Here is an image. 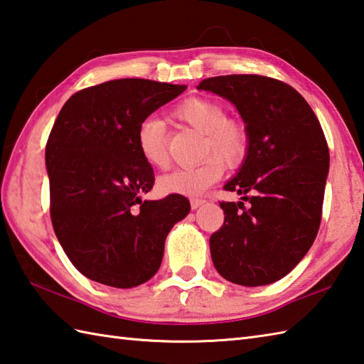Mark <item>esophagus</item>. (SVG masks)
<instances>
[{
	"label": "esophagus",
	"mask_w": 364,
	"mask_h": 364,
	"mask_svg": "<svg viewBox=\"0 0 364 364\" xmlns=\"http://www.w3.org/2000/svg\"><path fill=\"white\" fill-rule=\"evenodd\" d=\"M191 209H198V207H201L204 203H205V199H203V198H191Z\"/></svg>",
	"instance_id": "obj_1"
}]
</instances>
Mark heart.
Segmentation results:
<instances>
[{
    "mask_svg": "<svg viewBox=\"0 0 364 364\" xmlns=\"http://www.w3.org/2000/svg\"><path fill=\"white\" fill-rule=\"evenodd\" d=\"M177 121L204 133V161L193 168H182L159 181V188L166 195H201L217 182L228 168H237L247 159L250 133L239 119L228 117L226 108L209 97H190L173 111ZM136 147L147 165L165 169L169 165L168 133L159 117H146L138 125Z\"/></svg>",
    "mask_w": 364,
    "mask_h": 364,
    "instance_id": "obj_1",
    "label": "heart"
}]
</instances>
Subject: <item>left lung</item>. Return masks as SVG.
<instances>
[{"label": "left lung", "mask_w": 364, "mask_h": 364, "mask_svg": "<svg viewBox=\"0 0 364 364\" xmlns=\"http://www.w3.org/2000/svg\"><path fill=\"white\" fill-rule=\"evenodd\" d=\"M198 89L231 100L250 133L240 171L225 190L243 203H220L225 223L210 235L215 269L240 286L286 277L313 245L322 220L328 144L308 102L264 75L205 78Z\"/></svg>", "instance_id": "8db88e82"}]
</instances>
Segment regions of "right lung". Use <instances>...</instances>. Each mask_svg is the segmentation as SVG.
<instances>
[{
	"label": "right lung",
	"instance_id": "add662e5",
	"mask_svg": "<svg viewBox=\"0 0 364 364\" xmlns=\"http://www.w3.org/2000/svg\"><path fill=\"white\" fill-rule=\"evenodd\" d=\"M187 86L144 78L111 80L75 92L59 111L46 146L50 217L78 272L130 289L159 272L165 239L190 201H141L155 182L136 147L138 125Z\"/></svg>",
	"mask_w": 364,
	"mask_h": 364
}]
</instances>
